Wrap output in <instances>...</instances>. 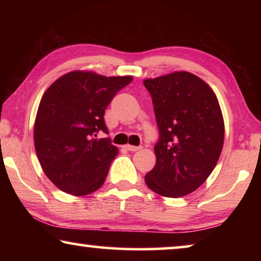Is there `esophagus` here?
I'll return each instance as SVG.
<instances>
[{
    "label": "esophagus",
    "mask_w": 261,
    "mask_h": 261,
    "mask_svg": "<svg viewBox=\"0 0 261 261\" xmlns=\"http://www.w3.org/2000/svg\"><path fill=\"white\" fill-rule=\"evenodd\" d=\"M126 148L128 149V151L130 152H135V151H139L141 147L140 146H133V145H126Z\"/></svg>",
    "instance_id": "34e87169"
}]
</instances>
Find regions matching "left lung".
<instances>
[{
	"instance_id": "obj_1",
	"label": "left lung",
	"mask_w": 261,
	"mask_h": 261,
	"mask_svg": "<svg viewBox=\"0 0 261 261\" xmlns=\"http://www.w3.org/2000/svg\"><path fill=\"white\" fill-rule=\"evenodd\" d=\"M151 94L159 140L147 187L178 198L201 187L215 169L224 140V122L213 89L187 71L144 81Z\"/></svg>"
}]
</instances>
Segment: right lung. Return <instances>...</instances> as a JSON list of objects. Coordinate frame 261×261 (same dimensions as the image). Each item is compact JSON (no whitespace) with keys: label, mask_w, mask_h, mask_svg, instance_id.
I'll return each mask as SVG.
<instances>
[{"label":"right lung","mask_w":261,"mask_h":261,"mask_svg":"<svg viewBox=\"0 0 261 261\" xmlns=\"http://www.w3.org/2000/svg\"><path fill=\"white\" fill-rule=\"evenodd\" d=\"M132 81L72 71L45 91L34 122L35 152L42 171L62 191L85 196L105 183L119 148L97 133H108L105 110Z\"/></svg>","instance_id":"add662e5"}]
</instances>
